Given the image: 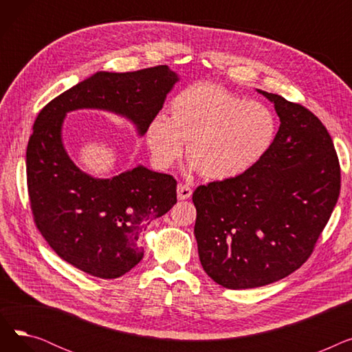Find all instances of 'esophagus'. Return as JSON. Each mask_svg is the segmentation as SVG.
<instances>
[{"label":"esophagus","instance_id":"34e87169","mask_svg":"<svg viewBox=\"0 0 352 352\" xmlns=\"http://www.w3.org/2000/svg\"><path fill=\"white\" fill-rule=\"evenodd\" d=\"M192 194V190L188 187V186H182V184H179V186L177 187V197L178 199H188Z\"/></svg>","mask_w":352,"mask_h":352}]
</instances>
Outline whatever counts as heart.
Returning a JSON list of instances; mask_svg holds the SVG:
<instances>
[{"label":"heart","instance_id":"heart-1","mask_svg":"<svg viewBox=\"0 0 352 352\" xmlns=\"http://www.w3.org/2000/svg\"><path fill=\"white\" fill-rule=\"evenodd\" d=\"M276 120L256 101H245L212 82L182 88L171 101V118L157 114L145 128L154 164L168 168L187 146L192 170L210 181L250 171L274 142Z\"/></svg>","mask_w":352,"mask_h":352}]
</instances>
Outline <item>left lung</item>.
<instances>
[{
  "label": "left lung",
  "mask_w": 352,
  "mask_h": 352,
  "mask_svg": "<svg viewBox=\"0 0 352 352\" xmlns=\"http://www.w3.org/2000/svg\"><path fill=\"white\" fill-rule=\"evenodd\" d=\"M258 92L281 121L270 150L245 174L192 194L201 265L230 289L268 285L298 270L341 188L340 161L318 117L281 96Z\"/></svg>",
  "instance_id": "left-lung-1"
}]
</instances>
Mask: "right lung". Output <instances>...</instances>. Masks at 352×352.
I'll return each mask as SVG.
<instances>
[{
  "mask_svg": "<svg viewBox=\"0 0 352 352\" xmlns=\"http://www.w3.org/2000/svg\"><path fill=\"white\" fill-rule=\"evenodd\" d=\"M177 81L166 65L97 72L40 111L27 146L31 211L48 245L68 264L104 280L134 268L144 256L138 238L175 204L177 181L142 165L109 179L87 175L65 153L64 117L81 108L105 109L131 120L142 135Z\"/></svg>",
  "mask_w": 352,
  "mask_h": 352,
  "instance_id": "right-lung-1",
  "label": "right lung"
}]
</instances>
